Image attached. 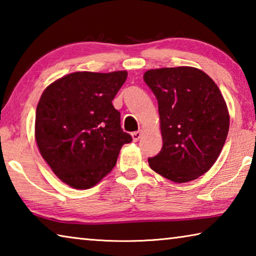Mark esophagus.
Segmentation results:
<instances>
[{"mask_svg": "<svg viewBox=\"0 0 256 256\" xmlns=\"http://www.w3.org/2000/svg\"><path fill=\"white\" fill-rule=\"evenodd\" d=\"M141 136H142V131H141V130H140V131L133 132V133H132V138H133V141H134V142L138 141V138H141Z\"/></svg>", "mask_w": 256, "mask_h": 256, "instance_id": "1", "label": "esophagus"}]
</instances>
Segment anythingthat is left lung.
Wrapping results in <instances>:
<instances>
[{"instance_id":"8db88e82","label":"left lung","mask_w":256,"mask_h":256,"mask_svg":"<svg viewBox=\"0 0 256 256\" xmlns=\"http://www.w3.org/2000/svg\"><path fill=\"white\" fill-rule=\"evenodd\" d=\"M144 80L158 100L162 148L149 166L175 183L196 180L218 159L229 112L218 86L192 66L146 71Z\"/></svg>"}]
</instances>
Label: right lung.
I'll use <instances>...</instances> for the list:
<instances>
[{
	"label": "right lung",
	"instance_id": "1",
	"mask_svg": "<svg viewBox=\"0 0 256 256\" xmlns=\"http://www.w3.org/2000/svg\"><path fill=\"white\" fill-rule=\"evenodd\" d=\"M126 71L74 72L54 81L38 102L34 138L54 174L71 188L98 184L132 136L120 128L112 100Z\"/></svg>",
	"mask_w": 256,
	"mask_h": 256
}]
</instances>
